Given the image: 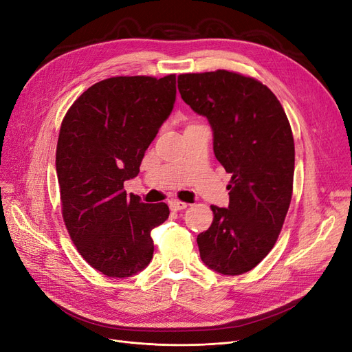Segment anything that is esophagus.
<instances>
[{
	"label": "esophagus",
	"instance_id": "34e87169",
	"mask_svg": "<svg viewBox=\"0 0 352 352\" xmlns=\"http://www.w3.org/2000/svg\"><path fill=\"white\" fill-rule=\"evenodd\" d=\"M169 206L172 210L177 212V210H182V209H186L189 206V204L186 202H180V200H170L169 202Z\"/></svg>",
	"mask_w": 352,
	"mask_h": 352
}]
</instances>
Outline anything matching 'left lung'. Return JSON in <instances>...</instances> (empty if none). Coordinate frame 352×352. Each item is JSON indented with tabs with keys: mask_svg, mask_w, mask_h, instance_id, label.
<instances>
[{
	"mask_svg": "<svg viewBox=\"0 0 352 352\" xmlns=\"http://www.w3.org/2000/svg\"><path fill=\"white\" fill-rule=\"evenodd\" d=\"M180 96L205 116L213 152L232 173L229 206L197 235L200 258L210 270L241 275L271 252L292 197L295 146L288 117L261 81L216 70L177 77Z\"/></svg>",
	"mask_w": 352,
	"mask_h": 352,
	"instance_id": "obj_1",
	"label": "left lung"
}]
</instances>
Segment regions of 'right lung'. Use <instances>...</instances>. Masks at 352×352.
<instances>
[{"label":"right lung","instance_id":"add662e5","mask_svg":"<svg viewBox=\"0 0 352 352\" xmlns=\"http://www.w3.org/2000/svg\"><path fill=\"white\" fill-rule=\"evenodd\" d=\"M176 76L98 81L61 123L56 170L63 219L80 255L110 278L143 271L153 258L150 232L169 217L166 204L127 195L148 144L170 116Z\"/></svg>","mask_w":352,"mask_h":352}]
</instances>
